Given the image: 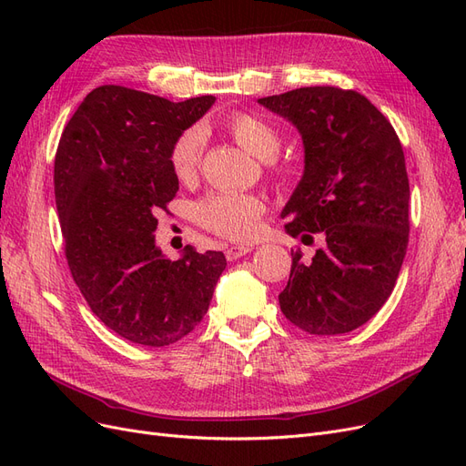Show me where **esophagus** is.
Returning a JSON list of instances; mask_svg holds the SVG:
<instances>
[{
	"mask_svg": "<svg viewBox=\"0 0 466 466\" xmlns=\"http://www.w3.org/2000/svg\"><path fill=\"white\" fill-rule=\"evenodd\" d=\"M252 248L250 247H229L228 250H225V257H228V260H237V258H241V257H245V255H248Z\"/></svg>",
	"mask_w": 466,
	"mask_h": 466,
	"instance_id": "1",
	"label": "esophagus"
}]
</instances>
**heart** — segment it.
<instances>
[{
  "mask_svg": "<svg viewBox=\"0 0 466 466\" xmlns=\"http://www.w3.org/2000/svg\"><path fill=\"white\" fill-rule=\"evenodd\" d=\"M225 128L238 146L257 157H272L279 149V132L270 122L250 112H233L225 118ZM204 146L202 126H190L175 137L168 149V165L180 182H190L198 175ZM266 168L274 178H288L293 173V165L284 159H270ZM264 211L266 202L258 194L228 190L209 192L194 206V216L204 229L235 243H248L258 235Z\"/></svg>",
  "mask_w": 466,
  "mask_h": 466,
  "instance_id": "heart-1",
  "label": "heart"
}]
</instances>
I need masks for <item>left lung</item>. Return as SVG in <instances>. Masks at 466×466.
Wrapping results in <instances>:
<instances>
[{
    "instance_id": "obj_1",
    "label": "left lung",
    "mask_w": 466,
    "mask_h": 466,
    "mask_svg": "<svg viewBox=\"0 0 466 466\" xmlns=\"http://www.w3.org/2000/svg\"><path fill=\"white\" fill-rule=\"evenodd\" d=\"M258 103L298 126L305 144L303 178L281 211L286 231L303 243L324 237L311 262L291 250L281 313L309 334L354 330L390 298L408 248L410 185L400 139L354 89L301 87Z\"/></svg>"
}]
</instances>
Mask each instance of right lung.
I'll return each mask as SVG.
<instances>
[{
  "mask_svg": "<svg viewBox=\"0 0 466 466\" xmlns=\"http://www.w3.org/2000/svg\"><path fill=\"white\" fill-rule=\"evenodd\" d=\"M171 103L122 86L93 89L69 118L54 159L56 208L69 272L105 327L161 348L200 324L225 270L219 250L171 262L155 247L159 211L178 190L175 137L214 105Z\"/></svg>",
  "mask_w": 466,
  "mask_h": 466,
  "instance_id": "right-lung-1",
  "label": "right lung"
}]
</instances>
